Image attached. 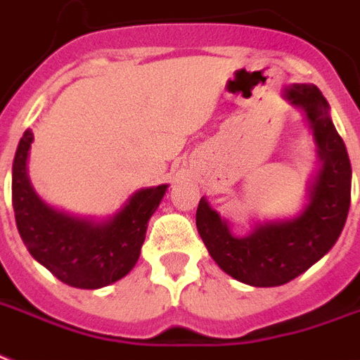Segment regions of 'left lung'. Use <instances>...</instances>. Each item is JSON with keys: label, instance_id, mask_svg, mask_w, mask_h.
<instances>
[{"label": "left lung", "instance_id": "left-lung-1", "mask_svg": "<svg viewBox=\"0 0 360 360\" xmlns=\"http://www.w3.org/2000/svg\"><path fill=\"white\" fill-rule=\"evenodd\" d=\"M285 96L304 109L319 147L321 169L302 215L260 224L249 236L236 238L204 198L196 210V226L213 260L229 276L253 287L289 283L323 259L342 234L349 211L351 162L328 117L325 96L314 84H292Z\"/></svg>", "mask_w": 360, "mask_h": 360}]
</instances>
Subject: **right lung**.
<instances>
[{
	"label": "right lung",
	"mask_w": 360,
	"mask_h": 360,
	"mask_svg": "<svg viewBox=\"0 0 360 360\" xmlns=\"http://www.w3.org/2000/svg\"><path fill=\"white\" fill-rule=\"evenodd\" d=\"M32 139V130L24 131L13 162V210L30 255L52 276L77 289H100L124 278L139 259L147 223L168 185L137 191L107 223L65 215L41 202L27 181Z\"/></svg>",
	"instance_id": "right-lung-1"
}]
</instances>
